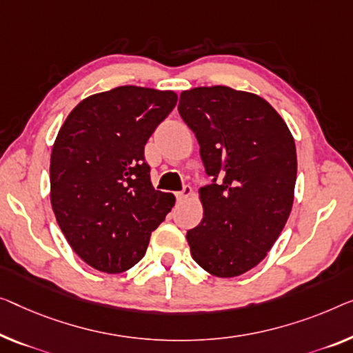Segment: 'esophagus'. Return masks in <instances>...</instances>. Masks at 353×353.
Returning <instances> with one entry per match:
<instances>
[{
    "mask_svg": "<svg viewBox=\"0 0 353 353\" xmlns=\"http://www.w3.org/2000/svg\"><path fill=\"white\" fill-rule=\"evenodd\" d=\"M192 194H193V188L190 185H185L181 192L176 193V196H177L179 201H183V199H187L188 196H192Z\"/></svg>",
    "mask_w": 353,
    "mask_h": 353,
    "instance_id": "esophagus-1",
    "label": "esophagus"
}]
</instances>
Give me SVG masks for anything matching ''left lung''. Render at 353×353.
<instances>
[{"label":"left lung","instance_id":"obj_1","mask_svg":"<svg viewBox=\"0 0 353 353\" xmlns=\"http://www.w3.org/2000/svg\"><path fill=\"white\" fill-rule=\"evenodd\" d=\"M179 114L212 183L199 188L203 220L187 231L193 260L217 277L255 268L292 212L296 147L266 99L225 85L181 93Z\"/></svg>","mask_w":353,"mask_h":353}]
</instances>
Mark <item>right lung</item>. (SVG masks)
Segmentation results:
<instances>
[{
  "label": "right lung",
  "instance_id": "right-lung-1",
  "mask_svg": "<svg viewBox=\"0 0 353 353\" xmlns=\"http://www.w3.org/2000/svg\"><path fill=\"white\" fill-rule=\"evenodd\" d=\"M176 103L171 90L122 85L82 99L57 134L52 209L68 244L94 270L133 268L174 206V194L152 187L144 145Z\"/></svg>",
  "mask_w": 353,
  "mask_h": 353
}]
</instances>
